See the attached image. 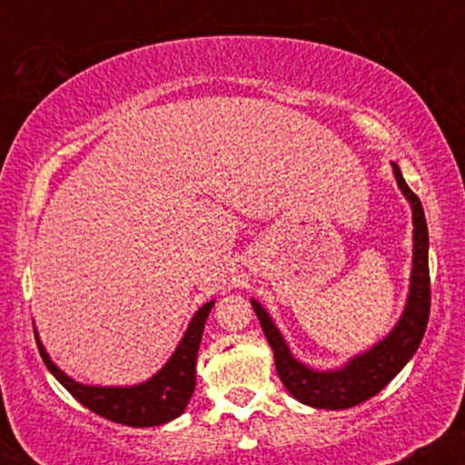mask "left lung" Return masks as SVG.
Here are the masks:
<instances>
[{
    "mask_svg": "<svg viewBox=\"0 0 465 465\" xmlns=\"http://www.w3.org/2000/svg\"><path fill=\"white\" fill-rule=\"evenodd\" d=\"M393 174L400 190L404 192L413 210V271H411V292L407 308L393 332L373 345L370 351L351 359L343 370L314 371L292 359L286 348L280 330L275 328L271 317L258 302L251 300L260 325H262L266 341L273 348L275 370L280 381L284 382L292 398L314 409H350L365 402L382 391L407 365L415 350L420 348L421 336L426 332L430 314V275H429V227H426L424 210L413 190L396 163Z\"/></svg>",
    "mask_w": 465,
    "mask_h": 465,
    "instance_id": "obj_1",
    "label": "left lung"
}]
</instances>
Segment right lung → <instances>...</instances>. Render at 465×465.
Segmentation results:
<instances>
[{
    "mask_svg": "<svg viewBox=\"0 0 465 465\" xmlns=\"http://www.w3.org/2000/svg\"><path fill=\"white\" fill-rule=\"evenodd\" d=\"M214 302H207L192 317V322L181 339L179 348L174 350L173 359L163 365V370L154 373L148 382L137 387H87L65 376L54 362L50 361L47 351L41 345L39 336L35 332L36 348L47 370L61 382L63 387L100 418L124 426H159L165 421L179 418L188 407L196 385V354H199L203 328Z\"/></svg>",
    "mask_w": 465,
    "mask_h": 465,
    "instance_id": "1",
    "label": "right lung"
}]
</instances>
